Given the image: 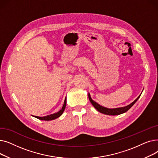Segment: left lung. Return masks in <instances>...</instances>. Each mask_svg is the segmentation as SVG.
Segmentation results:
<instances>
[{"label":"left lung","mask_w":158,"mask_h":158,"mask_svg":"<svg viewBox=\"0 0 158 158\" xmlns=\"http://www.w3.org/2000/svg\"><path fill=\"white\" fill-rule=\"evenodd\" d=\"M140 95L136 99V100L132 102L131 104H130L129 105L126 106V107H118V108H114V109H108L107 107H104L101 105H99L98 104H97L96 102H95L94 101H93L92 98L90 97V95L88 94V97H89V100L90 101V102L92 104V105L94 106L95 108L99 112H101L103 114H108V115H117V114H120L122 113H126V111H127L131 107L133 106L135 102L138 100V98H139Z\"/></svg>","instance_id":"left-lung-1"}]
</instances>
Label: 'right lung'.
<instances>
[{"instance_id":"obj_1","label":"right lung","mask_w":158,"mask_h":158,"mask_svg":"<svg viewBox=\"0 0 158 158\" xmlns=\"http://www.w3.org/2000/svg\"><path fill=\"white\" fill-rule=\"evenodd\" d=\"M66 98H65L64 99V104L63 106V107L62 109L58 111L57 113H54V114H50V115H47L46 116V117H37V116H35V117H36V118L38 119H40V120H54L58 117H60V116L63 114L64 109H65V107H66Z\"/></svg>"}]
</instances>
